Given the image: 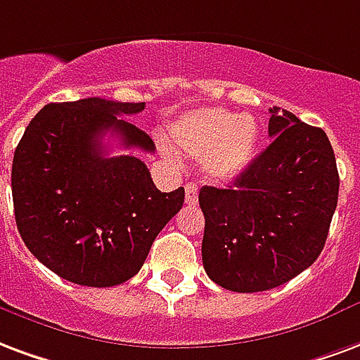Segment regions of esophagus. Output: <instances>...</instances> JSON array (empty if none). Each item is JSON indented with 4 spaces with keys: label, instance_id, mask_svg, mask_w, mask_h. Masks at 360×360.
Instances as JSON below:
<instances>
[{
    "label": "esophagus",
    "instance_id": "esophagus-1",
    "mask_svg": "<svg viewBox=\"0 0 360 360\" xmlns=\"http://www.w3.org/2000/svg\"><path fill=\"white\" fill-rule=\"evenodd\" d=\"M185 200H187V204H196L198 202V188H196L194 183H188L185 187Z\"/></svg>",
    "mask_w": 360,
    "mask_h": 360
}]
</instances>
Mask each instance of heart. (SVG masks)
I'll list each match as a JSON object with an SVG mask.
<instances>
[{"label": "heart", "instance_id": "obj_1", "mask_svg": "<svg viewBox=\"0 0 360 360\" xmlns=\"http://www.w3.org/2000/svg\"><path fill=\"white\" fill-rule=\"evenodd\" d=\"M172 139L188 158H202L206 177L229 183L246 172L259 145V126L252 116L225 108H198L175 120Z\"/></svg>", "mask_w": 360, "mask_h": 360}]
</instances>
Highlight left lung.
I'll list each match as a JSON object with an SVG mask.
<instances>
[{"instance_id": "8db88e82", "label": "left lung", "mask_w": 360, "mask_h": 360, "mask_svg": "<svg viewBox=\"0 0 360 360\" xmlns=\"http://www.w3.org/2000/svg\"><path fill=\"white\" fill-rule=\"evenodd\" d=\"M273 143L231 187H202V262L231 292L276 288L321 255L336 212L340 175L326 133L273 106Z\"/></svg>"}]
</instances>
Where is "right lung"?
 <instances>
[{
	"label": "right lung",
	"instance_id": "1",
	"mask_svg": "<svg viewBox=\"0 0 360 360\" xmlns=\"http://www.w3.org/2000/svg\"><path fill=\"white\" fill-rule=\"evenodd\" d=\"M145 103L82 98L45 105L26 127L11 169L17 229L60 278L106 288L139 273L154 238L185 202L162 193L137 156H106L103 137L154 153L153 139L118 118Z\"/></svg>",
	"mask_w": 360,
	"mask_h": 360
}]
</instances>
